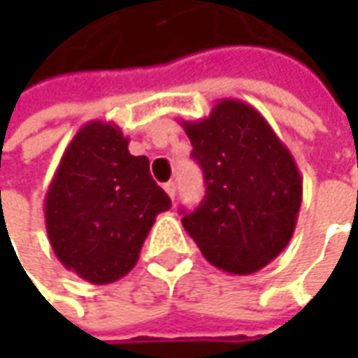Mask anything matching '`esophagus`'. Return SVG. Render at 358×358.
Here are the masks:
<instances>
[{"instance_id": "esophagus-1", "label": "esophagus", "mask_w": 358, "mask_h": 358, "mask_svg": "<svg viewBox=\"0 0 358 358\" xmlns=\"http://www.w3.org/2000/svg\"><path fill=\"white\" fill-rule=\"evenodd\" d=\"M163 189H165V193L171 197V199H175V191H177V185H175V181H169V183H165L163 185Z\"/></svg>"}]
</instances>
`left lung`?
Instances as JSON below:
<instances>
[{
	"mask_svg": "<svg viewBox=\"0 0 358 358\" xmlns=\"http://www.w3.org/2000/svg\"><path fill=\"white\" fill-rule=\"evenodd\" d=\"M205 175V199L181 223L203 257L251 275L282 253L296 227L303 179L287 145L255 107L219 99L209 117L179 121Z\"/></svg>",
	"mask_w": 358,
	"mask_h": 358,
	"instance_id": "1",
	"label": "left lung"
}]
</instances>
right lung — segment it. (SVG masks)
<instances>
[{
    "instance_id": "add662e5",
    "label": "right lung",
    "mask_w": 358,
    "mask_h": 358,
    "mask_svg": "<svg viewBox=\"0 0 358 358\" xmlns=\"http://www.w3.org/2000/svg\"><path fill=\"white\" fill-rule=\"evenodd\" d=\"M171 207L149 159L131 155L111 121H90L63 151L43 203L45 229L63 267L107 285L135 267L155 217Z\"/></svg>"
}]
</instances>
